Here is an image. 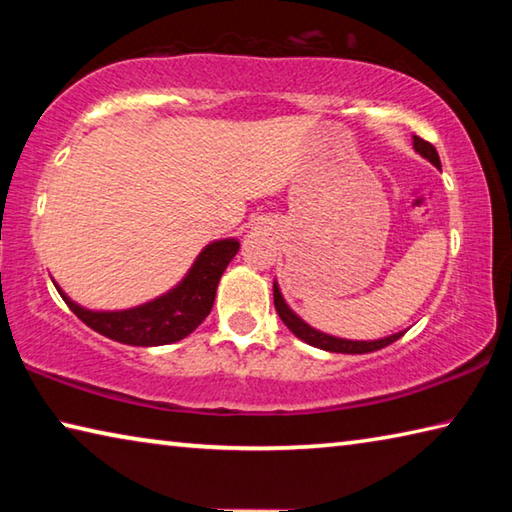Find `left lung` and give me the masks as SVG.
Masks as SVG:
<instances>
[{
	"label": "left lung",
	"instance_id": "obj_1",
	"mask_svg": "<svg viewBox=\"0 0 512 512\" xmlns=\"http://www.w3.org/2000/svg\"><path fill=\"white\" fill-rule=\"evenodd\" d=\"M413 149L418 151L422 158H427L433 164V167H440L438 151L433 149V144L424 142L422 137H418V135H413ZM273 302H275L277 316L282 318V323L287 325L300 341H305L309 345H314V348L327 350V352L368 354V352L386 348V345H391V343H395L397 339H402V336H404V332H397V334H391V336H386V339H379V341H348V339H336V336H329L325 332H318V329L307 325L298 314H293L287 302H284L280 287H277V282H273Z\"/></svg>",
	"mask_w": 512,
	"mask_h": 512
}]
</instances>
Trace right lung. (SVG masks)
Here are the masks:
<instances>
[{
  "label": "right lung",
  "mask_w": 512,
  "mask_h": 512,
  "mask_svg": "<svg viewBox=\"0 0 512 512\" xmlns=\"http://www.w3.org/2000/svg\"><path fill=\"white\" fill-rule=\"evenodd\" d=\"M237 239L212 241L203 248V253L196 257L194 266L189 268L185 280L171 289L164 296L151 302H144L140 307L124 311H92L74 300H69L63 291L60 296L67 302V307L79 316L85 325L92 327L108 339L126 345H167L185 339L194 329L203 323L212 311L216 287L225 268L237 255Z\"/></svg>",
  "instance_id": "1"
}]
</instances>
